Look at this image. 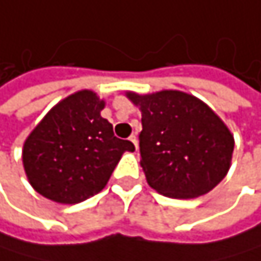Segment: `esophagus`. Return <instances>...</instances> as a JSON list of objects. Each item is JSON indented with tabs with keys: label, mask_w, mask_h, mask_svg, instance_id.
Here are the masks:
<instances>
[{
	"label": "esophagus",
	"mask_w": 261,
	"mask_h": 261,
	"mask_svg": "<svg viewBox=\"0 0 261 261\" xmlns=\"http://www.w3.org/2000/svg\"><path fill=\"white\" fill-rule=\"evenodd\" d=\"M129 141H132V142L135 144V147L138 148V138H136L135 135H132V136H129Z\"/></svg>",
	"instance_id": "1"
}]
</instances>
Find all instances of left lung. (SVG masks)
I'll use <instances>...</instances> for the list:
<instances>
[{
  "label": "left lung",
  "mask_w": 261,
  "mask_h": 261,
  "mask_svg": "<svg viewBox=\"0 0 261 261\" xmlns=\"http://www.w3.org/2000/svg\"><path fill=\"white\" fill-rule=\"evenodd\" d=\"M142 113L141 165L147 182L170 198H196L227 175L233 136L206 105L182 91L126 92Z\"/></svg>",
  "instance_id": "8db88e82"
}]
</instances>
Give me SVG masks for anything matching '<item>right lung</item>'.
Masks as SVG:
<instances>
[{
	"label": "right lung",
	"instance_id": "obj_1",
	"mask_svg": "<svg viewBox=\"0 0 261 261\" xmlns=\"http://www.w3.org/2000/svg\"><path fill=\"white\" fill-rule=\"evenodd\" d=\"M103 107L96 92H74L28 136L23 165L40 195L62 204L82 202L107 186L125 151H135L132 142L114 136L100 116Z\"/></svg>",
	"mask_w": 261,
	"mask_h": 261
}]
</instances>
